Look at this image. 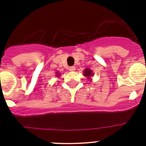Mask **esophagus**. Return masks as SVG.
<instances>
[{"label": "esophagus", "mask_w": 146, "mask_h": 146, "mask_svg": "<svg viewBox=\"0 0 146 146\" xmlns=\"http://www.w3.org/2000/svg\"><path fill=\"white\" fill-rule=\"evenodd\" d=\"M75 70V66H70L69 67V71L71 72H74Z\"/></svg>", "instance_id": "1"}]
</instances>
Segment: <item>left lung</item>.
<instances>
[{"instance_id": "left-lung-1", "label": "left lung", "mask_w": 146, "mask_h": 146, "mask_svg": "<svg viewBox=\"0 0 146 146\" xmlns=\"http://www.w3.org/2000/svg\"><path fill=\"white\" fill-rule=\"evenodd\" d=\"M83 74H84L85 77H87L88 79H90L91 77L94 76V74H93V72L91 70H90L89 69H86L83 72Z\"/></svg>"}]
</instances>
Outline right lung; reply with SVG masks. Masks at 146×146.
<instances>
[{
    "label": "right lung",
    "mask_w": 146,
    "mask_h": 146,
    "mask_svg": "<svg viewBox=\"0 0 146 146\" xmlns=\"http://www.w3.org/2000/svg\"><path fill=\"white\" fill-rule=\"evenodd\" d=\"M56 74H57V75H56V76H60V74H59L58 72H57V73H56Z\"/></svg>",
    "instance_id": "1"
}]
</instances>
